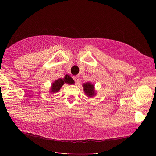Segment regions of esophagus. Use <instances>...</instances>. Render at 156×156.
I'll return each mask as SVG.
<instances>
[{"label": "esophagus", "instance_id": "34e87169", "mask_svg": "<svg viewBox=\"0 0 156 156\" xmlns=\"http://www.w3.org/2000/svg\"><path fill=\"white\" fill-rule=\"evenodd\" d=\"M73 79L76 83L79 82V76H73Z\"/></svg>", "mask_w": 156, "mask_h": 156}]
</instances>
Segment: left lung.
Returning <instances> with one entry per match:
<instances>
[{
  "label": "left lung",
  "instance_id": "obj_1",
  "mask_svg": "<svg viewBox=\"0 0 156 156\" xmlns=\"http://www.w3.org/2000/svg\"><path fill=\"white\" fill-rule=\"evenodd\" d=\"M83 87L84 93L88 97H93L96 94L95 90H94V85H93L90 82H88L83 84Z\"/></svg>",
  "mask_w": 156,
  "mask_h": 156
}]
</instances>
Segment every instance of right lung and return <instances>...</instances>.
Returning <instances> with one entry per match:
<instances>
[{"instance_id":"right-lung-1","label":"right lung","mask_w":156,"mask_h":156,"mask_svg":"<svg viewBox=\"0 0 156 156\" xmlns=\"http://www.w3.org/2000/svg\"><path fill=\"white\" fill-rule=\"evenodd\" d=\"M64 83L72 84L74 83V81L72 77L69 76V75H66L64 78H60L57 80H56V81L52 84V86L50 89V92L55 93L58 92L60 90V88L64 85Z\"/></svg>"}]
</instances>
